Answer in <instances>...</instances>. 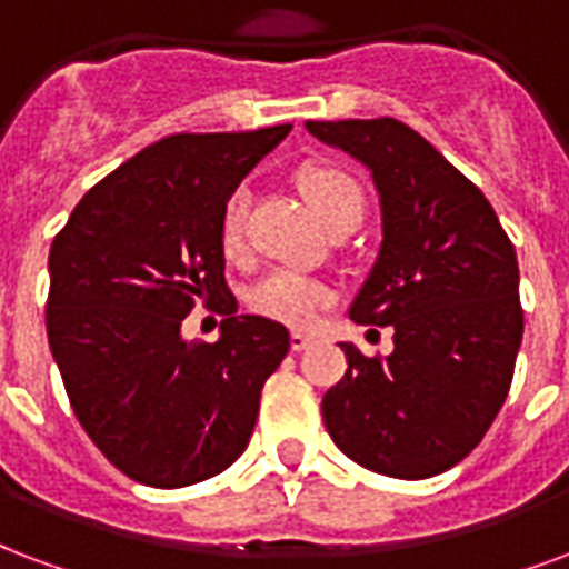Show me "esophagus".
<instances>
[{
  "label": "esophagus",
  "instance_id": "1",
  "mask_svg": "<svg viewBox=\"0 0 569 569\" xmlns=\"http://www.w3.org/2000/svg\"><path fill=\"white\" fill-rule=\"evenodd\" d=\"M289 347H292V352H301V349L310 347V338H307L305 331H292L289 335Z\"/></svg>",
  "mask_w": 569,
  "mask_h": 569
}]
</instances>
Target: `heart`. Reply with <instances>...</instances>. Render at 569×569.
<instances>
[{
    "label": "heart",
    "mask_w": 569,
    "mask_h": 569,
    "mask_svg": "<svg viewBox=\"0 0 569 569\" xmlns=\"http://www.w3.org/2000/svg\"><path fill=\"white\" fill-rule=\"evenodd\" d=\"M301 192L317 210V217L328 229H343V226H359L365 217V189L349 171L338 166H313L301 174ZM252 192L247 183L234 187L222 201L220 210V243L229 256L243 250V234H247V217H250ZM331 301V289L319 283L307 273L277 268L264 280L252 286L250 307L259 317H268L283 326H313L319 310Z\"/></svg>",
    "instance_id": "b5f03b06"
}]
</instances>
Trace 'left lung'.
<instances>
[{
    "instance_id": "left-lung-1",
    "label": "left lung",
    "mask_w": 569,
    "mask_h": 569,
    "mask_svg": "<svg viewBox=\"0 0 569 569\" xmlns=\"http://www.w3.org/2000/svg\"><path fill=\"white\" fill-rule=\"evenodd\" d=\"M307 132L359 159L380 192L382 243L349 317L395 328L386 359L340 343L328 435L373 473L437 477L507 401L525 331L512 241L479 187L401 120H307Z\"/></svg>"
}]
</instances>
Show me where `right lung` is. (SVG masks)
I'll list each match as a JSON object with an SVG mask.
<instances>
[{"mask_svg": "<svg viewBox=\"0 0 569 569\" xmlns=\"http://www.w3.org/2000/svg\"><path fill=\"white\" fill-rule=\"evenodd\" d=\"M289 129L168 134L99 180L53 238L50 352L83 431L134 482L192 486L250 443L289 331L238 317L220 210ZM196 300L227 317L217 345L179 331Z\"/></svg>", "mask_w": 569, "mask_h": 569, "instance_id": "obj_1", "label": "right lung"}]
</instances>
